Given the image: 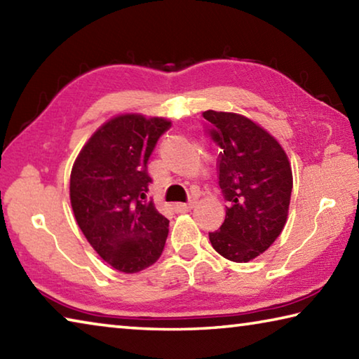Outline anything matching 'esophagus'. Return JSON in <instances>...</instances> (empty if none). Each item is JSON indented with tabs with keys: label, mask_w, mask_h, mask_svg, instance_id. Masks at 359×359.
Here are the masks:
<instances>
[{
	"label": "esophagus",
	"mask_w": 359,
	"mask_h": 359,
	"mask_svg": "<svg viewBox=\"0 0 359 359\" xmlns=\"http://www.w3.org/2000/svg\"><path fill=\"white\" fill-rule=\"evenodd\" d=\"M194 208V201L190 203H175L174 204V210L177 212V214H184V212L191 210Z\"/></svg>",
	"instance_id": "1"
}]
</instances>
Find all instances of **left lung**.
<instances>
[{
  "label": "left lung",
  "mask_w": 359,
  "mask_h": 359,
  "mask_svg": "<svg viewBox=\"0 0 359 359\" xmlns=\"http://www.w3.org/2000/svg\"><path fill=\"white\" fill-rule=\"evenodd\" d=\"M209 135L222 149L218 185L228 201L212 247L229 261L248 263L266 252L287 223L293 172L288 156L264 128L241 114L205 111Z\"/></svg>",
  "instance_id": "left-lung-1"
}]
</instances>
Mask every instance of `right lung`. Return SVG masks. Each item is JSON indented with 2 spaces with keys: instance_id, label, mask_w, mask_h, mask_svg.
Listing matches in <instances>:
<instances>
[{
  "instance_id": "1",
  "label": "right lung",
  "mask_w": 359,
  "mask_h": 359,
  "mask_svg": "<svg viewBox=\"0 0 359 359\" xmlns=\"http://www.w3.org/2000/svg\"><path fill=\"white\" fill-rule=\"evenodd\" d=\"M171 121L123 114L96 130L71 171L76 222L96 253L114 269L135 274L156 263L169 220L147 199L149 158Z\"/></svg>"
}]
</instances>
